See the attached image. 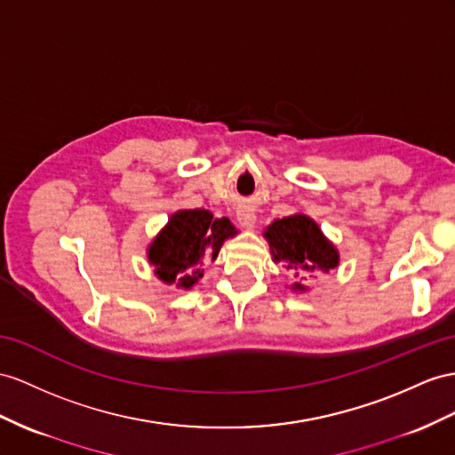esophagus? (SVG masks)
I'll return each instance as SVG.
<instances>
[{
  "mask_svg": "<svg viewBox=\"0 0 455 455\" xmlns=\"http://www.w3.org/2000/svg\"><path fill=\"white\" fill-rule=\"evenodd\" d=\"M236 219L243 228H253V225H255V213L248 207H240L236 212Z\"/></svg>",
  "mask_w": 455,
  "mask_h": 455,
  "instance_id": "esophagus-1",
  "label": "esophagus"
}]
</instances>
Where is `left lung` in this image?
I'll use <instances>...</instances> for the list:
<instances>
[{"mask_svg":"<svg viewBox=\"0 0 455 455\" xmlns=\"http://www.w3.org/2000/svg\"><path fill=\"white\" fill-rule=\"evenodd\" d=\"M275 261H284L286 269L294 271H329L339 265V251L323 236L315 220L306 215L276 219L265 230ZM296 290L306 286L294 284Z\"/></svg>","mask_w":455,"mask_h":455,"instance_id":"1","label":"left lung"}]
</instances>
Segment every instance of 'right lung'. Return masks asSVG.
Returning a JSON list of instances; mask_svg holds the SVG:
<instances>
[{
	"instance_id": "1",
	"label": "right lung",
	"mask_w": 455,
	"mask_h": 455,
	"mask_svg": "<svg viewBox=\"0 0 455 455\" xmlns=\"http://www.w3.org/2000/svg\"><path fill=\"white\" fill-rule=\"evenodd\" d=\"M235 235L236 228L227 217L213 219L205 209H188L169 219V225L151 242L148 258L161 281L190 288L204 276L196 265L204 258L215 259L223 242Z\"/></svg>"
}]
</instances>
